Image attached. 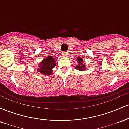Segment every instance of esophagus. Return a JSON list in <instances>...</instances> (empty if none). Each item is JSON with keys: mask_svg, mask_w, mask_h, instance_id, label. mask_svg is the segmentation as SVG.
I'll return each mask as SVG.
<instances>
[{"mask_svg": "<svg viewBox=\"0 0 129 129\" xmlns=\"http://www.w3.org/2000/svg\"><path fill=\"white\" fill-rule=\"evenodd\" d=\"M63 54L64 56H67V55H68V53L67 52V51H66V52H63Z\"/></svg>", "mask_w": 129, "mask_h": 129, "instance_id": "esophagus-1", "label": "esophagus"}]
</instances>
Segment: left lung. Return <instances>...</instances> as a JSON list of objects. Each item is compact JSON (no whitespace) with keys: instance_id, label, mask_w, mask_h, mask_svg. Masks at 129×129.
<instances>
[{"instance_id":"1","label":"left lung","mask_w":129,"mask_h":129,"mask_svg":"<svg viewBox=\"0 0 129 129\" xmlns=\"http://www.w3.org/2000/svg\"><path fill=\"white\" fill-rule=\"evenodd\" d=\"M77 60H78V65L75 67V69L80 71H84L86 70V67L85 64H83V59L81 57H77Z\"/></svg>"}]
</instances>
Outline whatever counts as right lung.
Masks as SVG:
<instances>
[{"label": "right lung", "instance_id": "1", "mask_svg": "<svg viewBox=\"0 0 129 129\" xmlns=\"http://www.w3.org/2000/svg\"><path fill=\"white\" fill-rule=\"evenodd\" d=\"M56 66V61L52 56L47 57L39 63L37 70L45 75H50L52 73V69Z\"/></svg>", "mask_w": 129, "mask_h": 129}]
</instances>
